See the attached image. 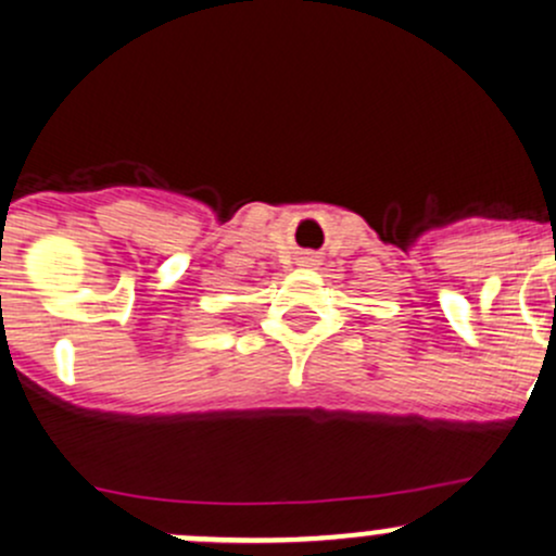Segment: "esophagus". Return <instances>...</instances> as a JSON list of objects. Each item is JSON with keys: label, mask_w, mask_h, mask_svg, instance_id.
Masks as SVG:
<instances>
[{"label": "esophagus", "mask_w": 556, "mask_h": 556, "mask_svg": "<svg viewBox=\"0 0 556 556\" xmlns=\"http://www.w3.org/2000/svg\"><path fill=\"white\" fill-rule=\"evenodd\" d=\"M304 261H306V263H309V261H314V257H304Z\"/></svg>", "instance_id": "obj_1"}]
</instances>
